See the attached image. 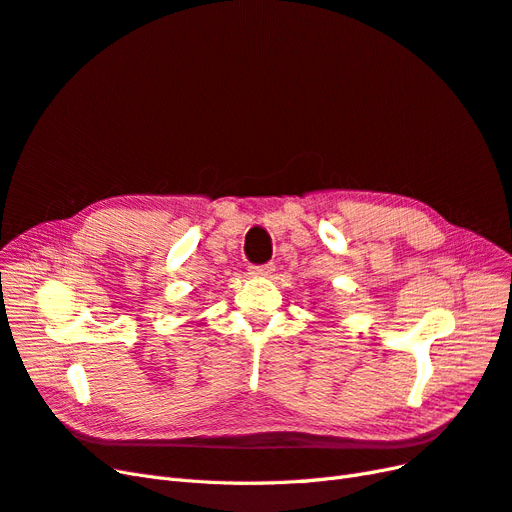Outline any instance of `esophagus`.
Segmentation results:
<instances>
[{
  "mask_svg": "<svg viewBox=\"0 0 512 512\" xmlns=\"http://www.w3.org/2000/svg\"><path fill=\"white\" fill-rule=\"evenodd\" d=\"M273 271H275V267H273V265H260V267H250V273H252L254 277H269Z\"/></svg>",
  "mask_w": 512,
  "mask_h": 512,
  "instance_id": "34e87169",
  "label": "esophagus"
}]
</instances>
